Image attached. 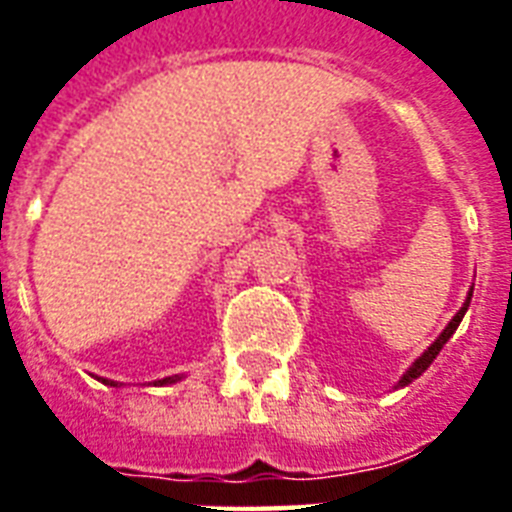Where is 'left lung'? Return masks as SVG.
<instances>
[{
  "instance_id": "8db88e82",
  "label": "left lung",
  "mask_w": 512,
  "mask_h": 512,
  "mask_svg": "<svg viewBox=\"0 0 512 512\" xmlns=\"http://www.w3.org/2000/svg\"><path fill=\"white\" fill-rule=\"evenodd\" d=\"M470 297H473V292H468V300H465V305H462L460 311H457V316H454V319L449 321V324H446V329H444V332H441V335L436 337V342H433V345H430V348L425 350V353H422V356L417 358V361H414L412 366H409V369H406L404 377L398 380V388H404V385H409V382L417 380V377H420V374L425 372V369H428L430 364H433V358H436L438 353H441V348H444L446 342H449V337H452L454 332H457V327H460L462 316H465V311H468Z\"/></svg>"
}]
</instances>
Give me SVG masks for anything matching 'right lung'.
Segmentation results:
<instances>
[{
  "label": "right lung",
  "instance_id": "1",
  "mask_svg": "<svg viewBox=\"0 0 512 512\" xmlns=\"http://www.w3.org/2000/svg\"><path fill=\"white\" fill-rule=\"evenodd\" d=\"M177 380H180V377L175 374V377H164V380H156L154 385H172V382H177ZM103 382H106V385H114V388L119 385V382H114V380H103Z\"/></svg>",
  "mask_w": 512,
  "mask_h": 512
}]
</instances>
